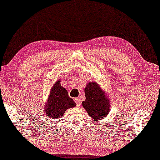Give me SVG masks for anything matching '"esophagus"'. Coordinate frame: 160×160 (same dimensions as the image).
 Wrapping results in <instances>:
<instances>
[{
	"label": "esophagus",
	"instance_id": "esophagus-1",
	"mask_svg": "<svg viewBox=\"0 0 160 160\" xmlns=\"http://www.w3.org/2000/svg\"><path fill=\"white\" fill-rule=\"evenodd\" d=\"M75 103H77V106L78 107H80V100L79 99V98H75Z\"/></svg>",
	"mask_w": 160,
	"mask_h": 160
}]
</instances>
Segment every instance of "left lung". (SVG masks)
<instances>
[{
	"instance_id": "obj_1",
	"label": "left lung",
	"mask_w": 160,
	"mask_h": 160,
	"mask_svg": "<svg viewBox=\"0 0 160 160\" xmlns=\"http://www.w3.org/2000/svg\"><path fill=\"white\" fill-rule=\"evenodd\" d=\"M85 100L82 106L94 121L106 118L110 111L111 103L108 95L96 82H89L85 88Z\"/></svg>"
}]
</instances>
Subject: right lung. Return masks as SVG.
<instances>
[{"mask_svg":"<svg viewBox=\"0 0 160 160\" xmlns=\"http://www.w3.org/2000/svg\"><path fill=\"white\" fill-rule=\"evenodd\" d=\"M60 82L61 80L58 79L53 84L44 106L46 115L53 120L62 118L66 110L76 107L75 102L69 97L68 92Z\"/></svg>","mask_w":160,"mask_h":160,"instance_id":"add662e5","label":"right lung"}]
</instances>
